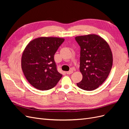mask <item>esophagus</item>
Wrapping results in <instances>:
<instances>
[{
	"label": "esophagus",
	"instance_id": "34e87169",
	"mask_svg": "<svg viewBox=\"0 0 129 129\" xmlns=\"http://www.w3.org/2000/svg\"><path fill=\"white\" fill-rule=\"evenodd\" d=\"M73 73V70H71V71H69L68 72H66V74H71Z\"/></svg>",
	"mask_w": 129,
	"mask_h": 129
}]
</instances>
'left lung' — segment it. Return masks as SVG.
Returning <instances> with one entry per match:
<instances>
[{
  "instance_id": "8db88e82",
  "label": "left lung",
  "mask_w": 129,
  "mask_h": 129,
  "mask_svg": "<svg viewBox=\"0 0 129 129\" xmlns=\"http://www.w3.org/2000/svg\"><path fill=\"white\" fill-rule=\"evenodd\" d=\"M80 46V71L82 80L77 85L87 91L99 88L107 79L112 66L111 50L108 42L96 34L75 37Z\"/></svg>"
}]
</instances>
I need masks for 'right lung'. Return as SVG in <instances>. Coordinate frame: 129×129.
<instances>
[{
    "label": "right lung",
    "mask_w": 129,
    "mask_h": 129,
    "mask_svg": "<svg viewBox=\"0 0 129 129\" xmlns=\"http://www.w3.org/2000/svg\"><path fill=\"white\" fill-rule=\"evenodd\" d=\"M63 38L40 37L30 41L21 56V68L28 82L40 90L54 87L62 75L58 73L54 56Z\"/></svg>",
    "instance_id": "add662e5"
}]
</instances>
